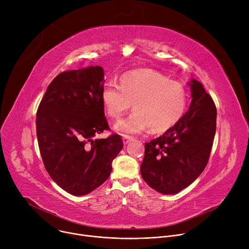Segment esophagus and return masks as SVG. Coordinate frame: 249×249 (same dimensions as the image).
<instances>
[{"label":"esophagus","instance_id":"esophagus-1","mask_svg":"<svg viewBox=\"0 0 249 249\" xmlns=\"http://www.w3.org/2000/svg\"><path fill=\"white\" fill-rule=\"evenodd\" d=\"M133 140V137H131V136H127V135H124L123 136V143H124V145H127L130 141H132Z\"/></svg>","mask_w":249,"mask_h":249}]
</instances>
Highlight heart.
<instances>
[{"mask_svg": "<svg viewBox=\"0 0 249 249\" xmlns=\"http://www.w3.org/2000/svg\"><path fill=\"white\" fill-rule=\"evenodd\" d=\"M101 101L106 114L113 119L120 118L133 104L134 113L115 124L118 132L136 134L149 127L154 133H163L184 115L188 94L181 83L145 69L122 75L120 87L114 83L106 84Z\"/></svg>", "mask_w": 249, "mask_h": 249, "instance_id": "1", "label": "heart"}]
</instances>
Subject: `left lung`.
Returning <instances> with one entry per match:
<instances>
[{"instance_id":"1","label":"left lung","mask_w":249,"mask_h":249,"mask_svg":"<svg viewBox=\"0 0 249 249\" xmlns=\"http://www.w3.org/2000/svg\"><path fill=\"white\" fill-rule=\"evenodd\" d=\"M189 85L192 100L188 111L163 135L145 143L142 177L162 194L178 193L202 173L216 134L214 100L198 81Z\"/></svg>"}]
</instances>
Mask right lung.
Masks as SVG:
<instances>
[{
	"label": "right lung",
	"instance_id": "right-lung-1",
	"mask_svg": "<svg viewBox=\"0 0 249 249\" xmlns=\"http://www.w3.org/2000/svg\"><path fill=\"white\" fill-rule=\"evenodd\" d=\"M103 69L65 71L48 86L36 113V135L51 178L75 196L90 193L108 178L123 148L117 134L95 139L109 126L101 91Z\"/></svg>",
	"mask_w": 249,
	"mask_h": 249
}]
</instances>
